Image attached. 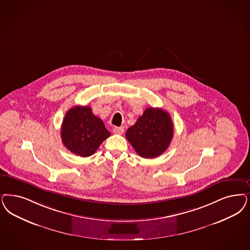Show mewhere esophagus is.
<instances>
[{
	"label": "esophagus",
	"instance_id": "esophagus-1",
	"mask_svg": "<svg viewBox=\"0 0 250 250\" xmlns=\"http://www.w3.org/2000/svg\"><path fill=\"white\" fill-rule=\"evenodd\" d=\"M124 127L123 126H120V127H117V126H115V127H113V129H112V132L114 133V134H117V135H122L123 133H124Z\"/></svg>",
	"mask_w": 250,
	"mask_h": 250
}]
</instances>
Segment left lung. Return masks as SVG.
<instances>
[{
  "instance_id": "left-lung-1",
  "label": "left lung",
  "mask_w": 250,
  "mask_h": 250,
  "mask_svg": "<svg viewBox=\"0 0 250 250\" xmlns=\"http://www.w3.org/2000/svg\"><path fill=\"white\" fill-rule=\"evenodd\" d=\"M173 136L170 114L160 108H146L125 137L138 155L152 159L168 148Z\"/></svg>"
}]
</instances>
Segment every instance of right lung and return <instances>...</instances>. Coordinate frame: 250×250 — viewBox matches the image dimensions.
Returning a JSON list of instances; mask_svg holds the SVG:
<instances>
[{"mask_svg": "<svg viewBox=\"0 0 250 250\" xmlns=\"http://www.w3.org/2000/svg\"><path fill=\"white\" fill-rule=\"evenodd\" d=\"M111 136L104 122L95 116L89 106H75L65 113L61 138L64 146L80 157L93 155L104 140Z\"/></svg>", "mask_w": 250, "mask_h": 250, "instance_id": "obj_1", "label": "right lung"}]
</instances>
